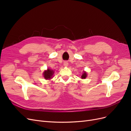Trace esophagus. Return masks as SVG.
I'll list each match as a JSON object with an SVG mask.
<instances>
[{
    "label": "esophagus",
    "instance_id": "1",
    "mask_svg": "<svg viewBox=\"0 0 131 131\" xmlns=\"http://www.w3.org/2000/svg\"><path fill=\"white\" fill-rule=\"evenodd\" d=\"M63 65H64V67H67L68 66V62H64V63H63Z\"/></svg>",
    "mask_w": 131,
    "mask_h": 131
}]
</instances>
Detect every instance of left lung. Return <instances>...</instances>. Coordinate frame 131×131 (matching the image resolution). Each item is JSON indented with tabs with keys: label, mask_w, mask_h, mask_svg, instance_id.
<instances>
[{
	"label": "left lung",
	"mask_w": 131,
	"mask_h": 131,
	"mask_svg": "<svg viewBox=\"0 0 131 131\" xmlns=\"http://www.w3.org/2000/svg\"><path fill=\"white\" fill-rule=\"evenodd\" d=\"M83 72H84V73H83V74H82L81 78L82 79H84L87 77V73H86V72H84V71H83Z\"/></svg>",
	"instance_id": "obj_1"
}]
</instances>
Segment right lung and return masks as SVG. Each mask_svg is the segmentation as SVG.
Returning a JSON list of instances; mask_svg holds the SVG:
<instances>
[{
  "instance_id": "right-lung-1",
  "label": "right lung",
  "mask_w": 131,
  "mask_h": 131,
  "mask_svg": "<svg viewBox=\"0 0 131 131\" xmlns=\"http://www.w3.org/2000/svg\"><path fill=\"white\" fill-rule=\"evenodd\" d=\"M54 74V72L53 70H51L50 68L47 69V70H45L43 73V77L46 80H50L51 78H52L53 75Z\"/></svg>"
}]
</instances>
